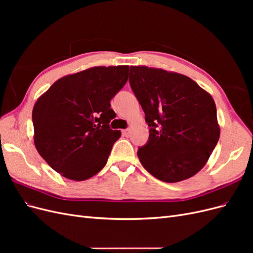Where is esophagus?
Masks as SVG:
<instances>
[{
	"instance_id": "obj_1",
	"label": "esophagus",
	"mask_w": 253,
	"mask_h": 253,
	"mask_svg": "<svg viewBox=\"0 0 253 253\" xmlns=\"http://www.w3.org/2000/svg\"><path fill=\"white\" fill-rule=\"evenodd\" d=\"M122 134H124V136H126V137L129 136V134H131V129L126 128V129H124V131H122Z\"/></svg>"
}]
</instances>
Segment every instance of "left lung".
Wrapping results in <instances>:
<instances>
[{"instance_id": "1", "label": "left lung", "mask_w": 253, "mask_h": 253, "mask_svg": "<svg viewBox=\"0 0 253 253\" xmlns=\"http://www.w3.org/2000/svg\"><path fill=\"white\" fill-rule=\"evenodd\" d=\"M128 81L150 127L137 151L141 165L165 182L192 177L219 138L213 98L187 76L157 68L131 66Z\"/></svg>"}]
</instances>
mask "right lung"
<instances>
[{
    "label": "right lung",
    "mask_w": 253,
    "mask_h": 253,
    "mask_svg": "<svg viewBox=\"0 0 253 253\" xmlns=\"http://www.w3.org/2000/svg\"><path fill=\"white\" fill-rule=\"evenodd\" d=\"M128 66H98L59 79L33 110L35 145L53 170L85 180L103 169L120 131L111 100L126 85Z\"/></svg>",
    "instance_id": "obj_1"
}]
</instances>
